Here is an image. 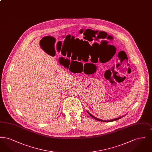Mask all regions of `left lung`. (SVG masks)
Here are the masks:
<instances>
[{"label":"left lung","mask_w":152,"mask_h":152,"mask_svg":"<svg viewBox=\"0 0 152 152\" xmlns=\"http://www.w3.org/2000/svg\"><path fill=\"white\" fill-rule=\"evenodd\" d=\"M87 112H88V113L90 115V116H91L92 117H93L94 118L95 120H97V121H102V122H110V121H116V120H119L120 118H121L122 117H118V118H116L115 119H113V120H101V119H100V118H96V117H95L94 116H93L92 115H91L90 113H89L88 111H87Z\"/></svg>","instance_id":"8db88e82"}]
</instances>
